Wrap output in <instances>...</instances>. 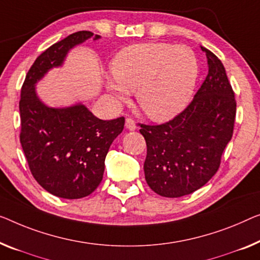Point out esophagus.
Masks as SVG:
<instances>
[{
  "label": "esophagus",
  "mask_w": 260,
  "mask_h": 260,
  "mask_svg": "<svg viewBox=\"0 0 260 260\" xmlns=\"http://www.w3.org/2000/svg\"><path fill=\"white\" fill-rule=\"evenodd\" d=\"M125 126H126V128L128 129V131H135V129H137V123H135L134 120L131 119V118H127L126 119Z\"/></svg>",
  "instance_id": "1"
}]
</instances>
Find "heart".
Here are the masks:
<instances>
[{
	"mask_svg": "<svg viewBox=\"0 0 260 260\" xmlns=\"http://www.w3.org/2000/svg\"><path fill=\"white\" fill-rule=\"evenodd\" d=\"M114 79L106 80L110 94L126 102L135 91L137 102L149 118L167 121L191 100L199 63L185 45L141 43L120 50L111 63Z\"/></svg>",
	"mask_w": 260,
	"mask_h": 260,
	"instance_id": "heart-1",
	"label": "heart"
}]
</instances>
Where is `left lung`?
I'll use <instances>...</instances> for the list:
<instances>
[{"label":"left lung","instance_id":"8db88e82","mask_svg":"<svg viewBox=\"0 0 260 260\" xmlns=\"http://www.w3.org/2000/svg\"><path fill=\"white\" fill-rule=\"evenodd\" d=\"M201 49L209 71L191 103L168 122L139 123L147 145V184L160 196L181 197L203 187L234 133L236 100L225 69L210 50Z\"/></svg>","mask_w":260,"mask_h":260}]
</instances>
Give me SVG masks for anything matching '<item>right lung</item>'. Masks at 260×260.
Returning a JSON list of instances; mask_svg holds the SVG:
<instances>
[{
    "instance_id": "right-lung-1",
    "label": "right lung",
    "mask_w": 260,
    "mask_h": 260,
    "mask_svg": "<svg viewBox=\"0 0 260 260\" xmlns=\"http://www.w3.org/2000/svg\"><path fill=\"white\" fill-rule=\"evenodd\" d=\"M92 36L91 31H78L46 49L26 73L21 90L19 141L30 172L41 187L61 199H81L95 190L108 149L125 125L123 117L102 120L81 104L52 108L37 96V81ZM98 38L95 35L93 40Z\"/></svg>"
}]
</instances>
